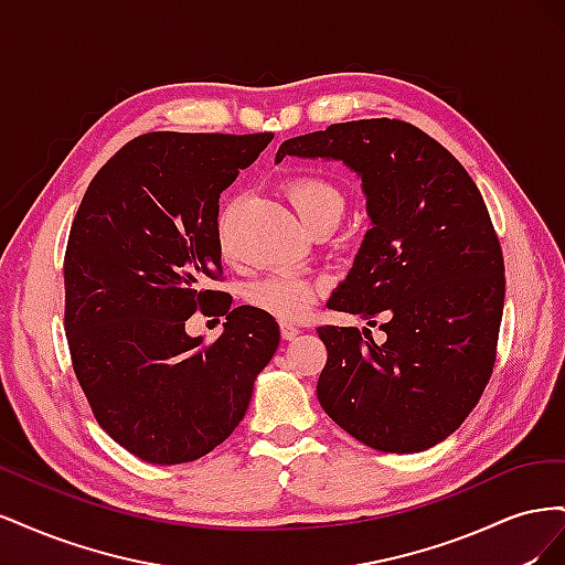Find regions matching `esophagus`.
<instances>
[{"instance_id":"1","label":"esophagus","mask_w":565,"mask_h":565,"mask_svg":"<svg viewBox=\"0 0 565 565\" xmlns=\"http://www.w3.org/2000/svg\"><path fill=\"white\" fill-rule=\"evenodd\" d=\"M280 332H282V339L292 341V339H297L301 334V328H297V324H292V322H282L280 324Z\"/></svg>"}]
</instances>
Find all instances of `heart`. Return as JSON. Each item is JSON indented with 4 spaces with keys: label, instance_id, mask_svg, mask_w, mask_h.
Here are the masks:
<instances>
[{
    "label": "heart",
    "instance_id": "b5f03b06",
    "mask_svg": "<svg viewBox=\"0 0 565 565\" xmlns=\"http://www.w3.org/2000/svg\"><path fill=\"white\" fill-rule=\"evenodd\" d=\"M285 193L297 210L299 218L311 228L318 221H337L344 214L347 198L341 188L318 174H299L285 183ZM318 297V285L299 273H273L247 287L249 306L280 320H299L311 309Z\"/></svg>",
    "mask_w": 565,
    "mask_h": 565
}]
</instances>
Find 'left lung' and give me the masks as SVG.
Here are the masks:
<instances>
[{
    "mask_svg": "<svg viewBox=\"0 0 565 565\" xmlns=\"http://www.w3.org/2000/svg\"><path fill=\"white\" fill-rule=\"evenodd\" d=\"M339 160L361 179L370 231L328 306L363 316L318 328L328 349L318 401L382 452H422L469 417L490 380L504 309V259L467 169L403 119H355L287 139L282 158Z\"/></svg>",
    "mask_w": 565,
    "mask_h": 565,
    "instance_id": "8db88e82",
    "label": "left lung"
}]
</instances>
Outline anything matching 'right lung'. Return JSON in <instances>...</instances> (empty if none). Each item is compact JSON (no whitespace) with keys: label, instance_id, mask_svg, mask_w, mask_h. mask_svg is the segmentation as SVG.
Wrapping results in <instances>:
<instances>
[{"label":"right lung","instance_id":"add662e5","mask_svg":"<svg viewBox=\"0 0 565 565\" xmlns=\"http://www.w3.org/2000/svg\"><path fill=\"white\" fill-rule=\"evenodd\" d=\"M273 134L152 131L89 183L65 249V337L96 422L150 465H183L243 422L280 344L276 318L231 309L218 198ZM195 310L226 315L214 345L184 332Z\"/></svg>","mask_w":565,"mask_h":565}]
</instances>
